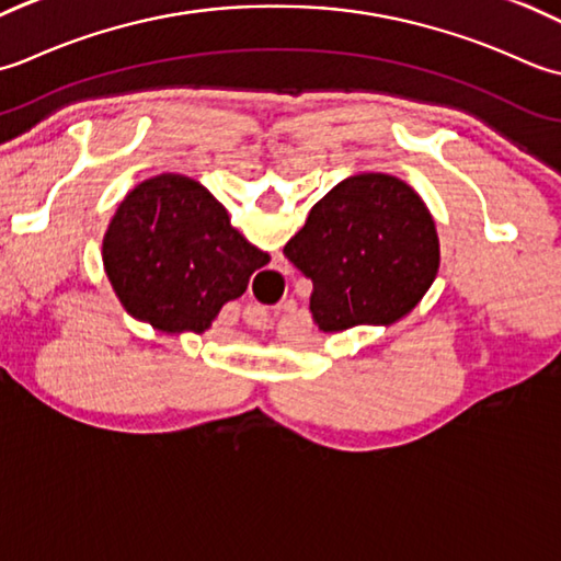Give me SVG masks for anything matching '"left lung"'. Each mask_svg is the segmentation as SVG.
<instances>
[{
	"mask_svg": "<svg viewBox=\"0 0 561 561\" xmlns=\"http://www.w3.org/2000/svg\"><path fill=\"white\" fill-rule=\"evenodd\" d=\"M283 254L312 280L310 310L331 334L390 327L438 273L436 222L419 193L390 174H356L314 203Z\"/></svg>",
	"mask_w": 561,
	"mask_h": 561,
	"instance_id": "obj_1",
	"label": "left lung"
}]
</instances>
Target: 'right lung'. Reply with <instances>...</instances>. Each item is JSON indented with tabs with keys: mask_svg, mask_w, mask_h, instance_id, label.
<instances>
[{
	"mask_svg": "<svg viewBox=\"0 0 561 561\" xmlns=\"http://www.w3.org/2000/svg\"><path fill=\"white\" fill-rule=\"evenodd\" d=\"M268 254L230 225L213 193L184 174L135 186L104 234V268L121 305L159 331L210 329Z\"/></svg>",
	"mask_w": 561,
	"mask_h": 561,
	"instance_id": "right-lung-1",
	"label": "right lung"
}]
</instances>
